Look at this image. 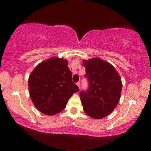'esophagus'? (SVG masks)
Listing matches in <instances>:
<instances>
[{
    "label": "esophagus",
    "instance_id": "esophagus-1",
    "mask_svg": "<svg viewBox=\"0 0 151 151\" xmlns=\"http://www.w3.org/2000/svg\"><path fill=\"white\" fill-rule=\"evenodd\" d=\"M77 86H78V87L80 88V82H77Z\"/></svg>",
    "mask_w": 151,
    "mask_h": 151
}]
</instances>
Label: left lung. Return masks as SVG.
Wrapping results in <instances>:
<instances>
[{
    "label": "left lung",
    "instance_id": "1",
    "mask_svg": "<svg viewBox=\"0 0 151 151\" xmlns=\"http://www.w3.org/2000/svg\"><path fill=\"white\" fill-rule=\"evenodd\" d=\"M85 77L88 80L86 91L80 93L85 113L95 119L109 115L121 98L122 81L115 68L99 58L83 61Z\"/></svg>",
    "mask_w": 151,
    "mask_h": 151
}]
</instances>
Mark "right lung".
Masks as SVG:
<instances>
[{
    "label": "right lung",
    "instance_id": "1",
    "mask_svg": "<svg viewBox=\"0 0 151 151\" xmlns=\"http://www.w3.org/2000/svg\"><path fill=\"white\" fill-rule=\"evenodd\" d=\"M68 60L58 57L45 60L35 67L28 79L30 98L37 109L52 116L65 108L79 87L72 81Z\"/></svg>",
    "mask_w": 151,
    "mask_h": 151
}]
</instances>
